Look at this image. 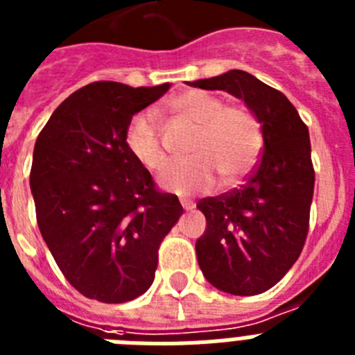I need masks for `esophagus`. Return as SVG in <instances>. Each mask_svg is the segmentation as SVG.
I'll use <instances>...</instances> for the list:
<instances>
[{"instance_id": "34e87169", "label": "esophagus", "mask_w": 355, "mask_h": 355, "mask_svg": "<svg viewBox=\"0 0 355 355\" xmlns=\"http://www.w3.org/2000/svg\"><path fill=\"white\" fill-rule=\"evenodd\" d=\"M180 204H182V207L186 211H191L193 207H195V204H193V202H189V200H180Z\"/></svg>"}]
</instances>
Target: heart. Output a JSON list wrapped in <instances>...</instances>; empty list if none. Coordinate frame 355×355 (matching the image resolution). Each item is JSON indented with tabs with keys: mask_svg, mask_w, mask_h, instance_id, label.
<instances>
[{
	"mask_svg": "<svg viewBox=\"0 0 355 355\" xmlns=\"http://www.w3.org/2000/svg\"><path fill=\"white\" fill-rule=\"evenodd\" d=\"M169 108L198 126L191 157L186 162L171 164L160 175V187L177 195H195L213 189L218 182H238L251 171L261 150L260 124L242 106H225L220 97L202 90H189L169 103ZM128 151L146 169L157 171L166 164L159 122L151 112H139L128 122Z\"/></svg>",
	"mask_w": 355,
	"mask_h": 355,
	"instance_id": "obj_1",
	"label": "heart"
}]
</instances>
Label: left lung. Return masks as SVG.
<instances>
[{"label":"left lung","mask_w":355,"mask_h":355,"mask_svg":"<svg viewBox=\"0 0 355 355\" xmlns=\"http://www.w3.org/2000/svg\"><path fill=\"white\" fill-rule=\"evenodd\" d=\"M187 85L242 99L261 126L263 155L247 182L196 204L207 225L195 245L213 287L261 294L288 272L305 243L314 195L309 130L282 92L243 70Z\"/></svg>","instance_id":"obj_1"}]
</instances>
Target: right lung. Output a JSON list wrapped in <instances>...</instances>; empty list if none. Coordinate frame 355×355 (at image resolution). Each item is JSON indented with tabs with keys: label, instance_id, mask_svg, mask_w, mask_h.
I'll list each match as a JSON object with an SVG mask.
<instances>
[{
	"label": "right lung",
	"instance_id": "right-lung-1",
	"mask_svg": "<svg viewBox=\"0 0 355 355\" xmlns=\"http://www.w3.org/2000/svg\"><path fill=\"white\" fill-rule=\"evenodd\" d=\"M169 83H92L59 104L34 146L31 191L37 225L64 278L83 296L132 302L151 287L162 238L184 213L155 189L128 151V122Z\"/></svg>",
	"mask_w": 355,
	"mask_h": 355
}]
</instances>
